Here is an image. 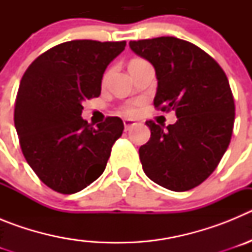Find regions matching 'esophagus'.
<instances>
[{"mask_svg": "<svg viewBox=\"0 0 252 252\" xmlns=\"http://www.w3.org/2000/svg\"><path fill=\"white\" fill-rule=\"evenodd\" d=\"M136 125V121L135 120H131V119H125L124 120V126H125V130H130L132 126Z\"/></svg>", "mask_w": 252, "mask_h": 252, "instance_id": "esophagus-1", "label": "esophagus"}]
</instances>
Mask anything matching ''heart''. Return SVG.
I'll list each match as a JSON object with an SVG mask.
<instances>
[{"label": "heart", "instance_id": "b5f03b06", "mask_svg": "<svg viewBox=\"0 0 252 252\" xmlns=\"http://www.w3.org/2000/svg\"><path fill=\"white\" fill-rule=\"evenodd\" d=\"M139 62H144V60H133V62H131V64L133 63H139ZM140 102L139 101H133V102H128L127 104H125L124 108H122V111H124L125 115H128V116H133L136 115L137 113V107H139Z\"/></svg>", "mask_w": 252, "mask_h": 252}]
</instances>
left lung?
<instances>
[{
  "mask_svg": "<svg viewBox=\"0 0 252 252\" xmlns=\"http://www.w3.org/2000/svg\"><path fill=\"white\" fill-rule=\"evenodd\" d=\"M153 64L158 79L154 106L174 110L177 122L146 121L150 140L139 149L145 174L159 186L186 192L212 174L230 145L235 102L218 63L194 44L173 36L130 41Z\"/></svg>",
  "mask_w": 252,
  "mask_h": 252,
  "instance_id": "8db88e82",
  "label": "left lung"
}]
</instances>
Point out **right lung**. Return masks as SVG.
Returning <instances> with one entry per match:
<instances>
[{
    "mask_svg": "<svg viewBox=\"0 0 252 252\" xmlns=\"http://www.w3.org/2000/svg\"><path fill=\"white\" fill-rule=\"evenodd\" d=\"M125 46L126 41H66L37 57L22 75L13 115L20 146L35 174L55 192L73 194L93 183L122 135L120 117L93 127L82 119V103L101 94L104 70Z\"/></svg>",
    "mask_w": 252,
    "mask_h": 252,
    "instance_id": "1",
    "label": "right lung"
}]
</instances>
